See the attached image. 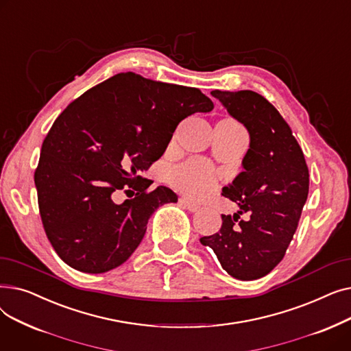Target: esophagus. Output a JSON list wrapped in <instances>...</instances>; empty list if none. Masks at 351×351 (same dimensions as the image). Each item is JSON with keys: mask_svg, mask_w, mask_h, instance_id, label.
<instances>
[{"mask_svg": "<svg viewBox=\"0 0 351 351\" xmlns=\"http://www.w3.org/2000/svg\"><path fill=\"white\" fill-rule=\"evenodd\" d=\"M179 202H180V205L185 206L189 212H197V210L200 209V206H199V205L193 204L192 200H189V199H186V197H180V199H179Z\"/></svg>", "mask_w": 351, "mask_h": 351, "instance_id": "obj_1", "label": "esophagus"}]
</instances>
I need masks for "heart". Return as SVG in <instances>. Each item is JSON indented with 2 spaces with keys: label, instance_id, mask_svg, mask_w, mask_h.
<instances>
[{
  "label": "heart",
  "instance_id": "heart-1",
  "mask_svg": "<svg viewBox=\"0 0 351 351\" xmlns=\"http://www.w3.org/2000/svg\"><path fill=\"white\" fill-rule=\"evenodd\" d=\"M228 122L237 125L236 122L226 119ZM172 185L189 196H200L210 192L215 188V173L205 163L199 160H191L183 163L171 172Z\"/></svg>",
  "mask_w": 351,
  "mask_h": 351
}]
</instances>
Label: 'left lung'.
<instances>
[{
    "label": "left lung",
    "mask_w": 351,
    "mask_h": 351,
    "mask_svg": "<svg viewBox=\"0 0 351 351\" xmlns=\"http://www.w3.org/2000/svg\"><path fill=\"white\" fill-rule=\"evenodd\" d=\"M210 94L246 126L250 143L243 172L222 191L241 210L222 215V228L200 243L213 249L232 278L256 280L285 257L307 200L308 169L290 126L266 98L247 89ZM243 213L250 219L239 221Z\"/></svg>",
    "instance_id": "obj_1"
}]
</instances>
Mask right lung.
<instances>
[{"label": "right lung", "instance_id": "obj_1", "mask_svg": "<svg viewBox=\"0 0 351 351\" xmlns=\"http://www.w3.org/2000/svg\"><path fill=\"white\" fill-rule=\"evenodd\" d=\"M197 88L122 72L88 89L55 119L34 180L43 225L61 259L84 273H105L129 259L147 220L178 202L166 186L147 191L139 175L168 147L180 121L210 112ZM137 192L117 206L112 193Z\"/></svg>", "mask_w": 351, "mask_h": 351}]
</instances>
